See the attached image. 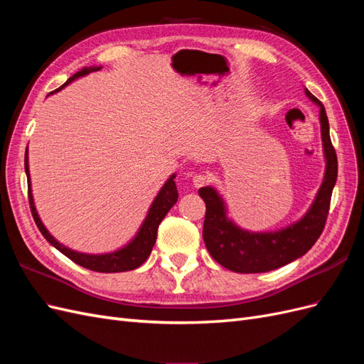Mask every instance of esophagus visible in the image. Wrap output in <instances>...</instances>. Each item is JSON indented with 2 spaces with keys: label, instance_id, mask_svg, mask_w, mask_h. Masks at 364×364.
<instances>
[{
  "label": "esophagus",
  "instance_id": "obj_1",
  "mask_svg": "<svg viewBox=\"0 0 364 364\" xmlns=\"http://www.w3.org/2000/svg\"><path fill=\"white\" fill-rule=\"evenodd\" d=\"M206 183H208V176L206 174L199 173V174L193 176V185L196 186V188H200V186H203Z\"/></svg>",
  "mask_w": 364,
  "mask_h": 364
}]
</instances>
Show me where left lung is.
<instances>
[{
  "mask_svg": "<svg viewBox=\"0 0 364 364\" xmlns=\"http://www.w3.org/2000/svg\"><path fill=\"white\" fill-rule=\"evenodd\" d=\"M321 112L322 146L326 161L323 182L313 205L296 223L274 232H250L241 229L228 217L223 197L213 186H203L199 194L206 203L203 241L211 257L228 270L237 273H262L279 269L313 247L326 223L331 194L337 181V155L329 138V123L323 105L305 90Z\"/></svg>",
  "mask_w": 364,
  "mask_h": 364,
  "instance_id": "8db88e82",
  "label": "left lung"
}]
</instances>
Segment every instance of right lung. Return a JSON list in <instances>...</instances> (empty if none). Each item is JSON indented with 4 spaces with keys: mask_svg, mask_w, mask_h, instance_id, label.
Returning <instances> with one entry per match:
<instances>
[{
    "mask_svg": "<svg viewBox=\"0 0 364 364\" xmlns=\"http://www.w3.org/2000/svg\"><path fill=\"white\" fill-rule=\"evenodd\" d=\"M102 70V67H90V68H83L79 73H75L73 77L67 80L63 86H67L73 80L79 79L82 75L90 74L92 71ZM63 86H60L59 90H62ZM56 90V91H59ZM54 91V92H56ZM24 167H26V174H27V182H28V202H30V209H31V215L35 218V223L39 228L41 234L46 237V240L51 246L56 247L59 252H62L65 257H68L71 261H74L79 266L90 269L94 272H102V273H118V272H127V270H134L139 267L142 262H144L151 253L153 246L156 243V235H158V228L162 222V218L167 215V213L173 208V205L178 202V188H176V182L174 178L176 174H171L167 179V182L164 183L162 188L159 190L158 196L153 200L151 206L149 208V213L144 222H142L139 230L136 232L135 238L129 241V243L121 247L115 252H109V253H100V255H92V253H82L73 250L67 246H63L62 243L54 238L47 228L43 226L41 222V218L38 215L35 202H33V194H31V183H30V171H28V156L26 151V159H24Z\"/></svg>",
    "mask_w": 364,
    "mask_h": 364,
    "instance_id": "add662e5",
    "label": "right lung"
}]
</instances>
